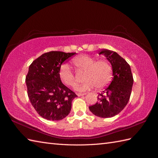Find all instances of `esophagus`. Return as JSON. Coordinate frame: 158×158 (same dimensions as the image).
Here are the masks:
<instances>
[{
    "label": "esophagus",
    "instance_id": "1",
    "mask_svg": "<svg viewBox=\"0 0 158 158\" xmlns=\"http://www.w3.org/2000/svg\"><path fill=\"white\" fill-rule=\"evenodd\" d=\"M85 94H81V93H78L77 94V95L78 97H80V96H83V95H85Z\"/></svg>",
    "mask_w": 158,
    "mask_h": 158
}]
</instances>
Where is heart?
<instances>
[{
  "instance_id": "b5f03b06",
  "label": "heart",
  "mask_w": 158,
  "mask_h": 158,
  "mask_svg": "<svg viewBox=\"0 0 158 158\" xmlns=\"http://www.w3.org/2000/svg\"><path fill=\"white\" fill-rule=\"evenodd\" d=\"M78 73H84L85 82L78 85L76 89L85 92L96 87L102 89L109 84L113 76L112 66L106 60H97L92 56L81 55L76 57L72 62ZM60 81L66 86L74 87L76 84V78L68 66H63L59 73Z\"/></svg>"
}]
</instances>
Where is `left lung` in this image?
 Masks as SVG:
<instances>
[{"label": "left lung", "instance_id": "obj_1", "mask_svg": "<svg viewBox=\"0 0 158 158\" xmlns=\"http://www.w3.org/2000/svg\"><path fill=\"white\" fill-rule=\"evenodd\" d=\"M99 54H103L111 63L113 78L109 86L99 94L97 103L89 109L97 117H113L120 113L129 101L133 76L130 65L116 52L102 49Z\"/></svg>", "mask_w": 158, "mask_h": 158}]
</instances>
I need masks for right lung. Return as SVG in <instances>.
I'll return each mask as SVG.
<instances>
[{"instance_id": "add662e5", "label": "right lung", "mask_w": 158, "mask_h": 158, "mask_svg": "<svg viewBox=\"0 0 158 158\" xmlns=\"http://www.w3.org/2000/svg\"><path fill=\"white\" fill-rule=\"evenodd\" d=\"M76 54L51 51L30 64L26 77L27 95L32 106L43 118L60 121L70 113L72 102L77 95L62 83L59 73L61 64Z\"/></svg>"}]
</instances>
